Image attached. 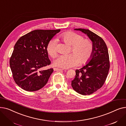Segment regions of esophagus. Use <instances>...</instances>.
I'll use <instances>...</instances> for the list:
<instances>
[{"label":"esophagus","mask_w":126,"mask_h":126,"mask_svg":"<svg viewBox=\"0 0 126 126\" xmlns=\"http://www.w3.org/2000/svg\"><path fill=\"white\" fill-rule=\"evenodd\" d=\"M54 71H62V70H63L62 69H60V68H54Z\"/></svg>","instance_id":"esophagus-1"}]
</instances>
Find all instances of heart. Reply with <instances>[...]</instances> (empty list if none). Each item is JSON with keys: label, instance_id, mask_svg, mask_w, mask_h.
<instances>
[{"label": "heart", "instance_id": "1", "mask_svg": "<svg viewBox=\"0 0 126 126\" xmlns=\"http://www.w3.org/2000/svg\"><path fill=\"white\" fill-rule=\"evenodd\" d=\"M65 44L71 46L70 54L58 57L54 61L55 66L63 68L73 67L81 64L88 63L94 52V45L90 40L83 39V36L71 32L62 33L59 36ZM47 54L52 58L57 55L56 41L53 39L49 41L46 46Z\"/></svg>", "mask_w": 126, "mask_h": 126}]
</instances>
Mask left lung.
<instances>
[{"label":"left lung","mask_w":126,"mask_h":126,"mask_svg":"<svg viewBox=\"0 0 126 126\" xmlns=\"http://www.w3.org/2000/svg\"><path fill=\"white\" fill-rule=\"evenodd\" d=\"M86 35L94 45V52L89 62L76 70L71 86L78 93L89 95L102 87L107 78L110 62L108 48L103 39L89 30L76 29Z\"/></svg>","instance_id":"1"}]
</instances>
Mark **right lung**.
<instances>
[{
    "label": "right lung",
    "mask_w": 126,
    "mask_h": 126,
    "mask_svg": "<svg viewBox=\"0 0 126 126\" xmlns=\"http://www.w3.org/2000/svg\"><path fill=\"white\" fill-rule=\"evenodd\" d=\"M60 32V30H34L16 43L10 65L15 83L23 90L37 91L47 83L54 70L44 69L50 64L46 46Z\"/></svg>",
    "instance_id": "obj_1"
}]
</instances>
